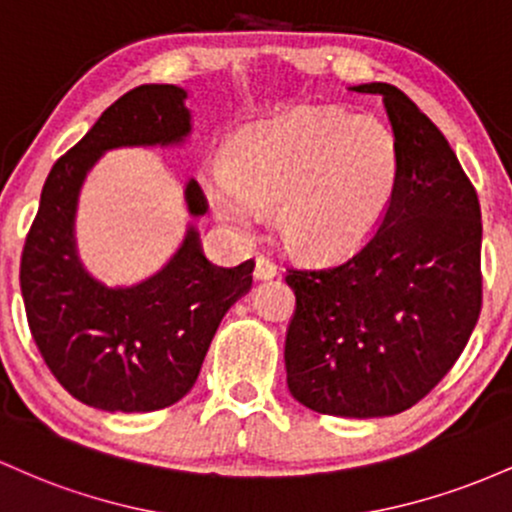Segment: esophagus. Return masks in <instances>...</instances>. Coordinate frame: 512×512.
Masks as SVG:
<instances>
[{
	"instance_id": "obj_1",
	"label": "esophagus",
	"mask_w": 512,
	"mask_h": 512,
	"mask_svg": "<svg viewBox=\"0 0 512 512\" xmlns=\"http://www.w3.org/2000/svg\"><path fill=\"white\" fill-rule=\"evenodd\" d=\"M254 275L256 280H268L278 275V266L266 256H256V266H254Z\"/></svg>"
}]
</instances>
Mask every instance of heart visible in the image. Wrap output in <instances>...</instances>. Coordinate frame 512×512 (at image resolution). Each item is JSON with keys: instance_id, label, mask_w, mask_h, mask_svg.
<instances>
[{"instance_id": "1", "label": "heart", "mask_w": 512, "mask_h": 512, "mask_svg": "<svg viewBox=\"0 0 512 512\" xmlns=\"http://www.w3.org/2000/svg\"><path fill=\"white\" fill-rule=\"evenodd\" d=\"M399 147L380 120L302 108L249 125L229 145V164L205 171L212 215L237 234L275 209L285 246L307 258L355 254L394 208Z\"/></svg>"}]
</instances>
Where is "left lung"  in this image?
<instances>
[{
    "label": "left lung",
    "mask_w": 512,
    "mask_h": 512,
    "mask_svg": "<svg viewBox=\"0 0 512 512\" xmlns=\"http://www.w3.org/2000/svg\"><path fill=\"white\" fill-rule=\"evenodd\" d=\"M380 94L401 181L380 232L348 261L287 271V389L317 413L394 416L457 363L481 312V208L450 142L401 89Z\"/></svg>",
    "instance_id": "8db88e82"
}]
</instances>
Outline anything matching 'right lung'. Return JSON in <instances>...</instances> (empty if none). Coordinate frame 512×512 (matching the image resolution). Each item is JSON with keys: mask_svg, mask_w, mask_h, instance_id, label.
<instances>
[{"mask_svg": "<svg viewBox=\"0 0 512 512\" xmlns=\"http://www.w3.org/2000/svg\"><path fill=\"white\" fill-rule=\"evenodd\" d=\"M186 99L181 86L142 84L108 106L50 169L21 254V295L45 365L74 399L101 411L145 413L183 399L222 317L254 280V261H208L193 225L162 271L137 285H103L79 258L74 220L86 174L108 149L186 142ZM183 198L193 217L205 215L198 181Z\"/></svg>", "mask_w": 512, "mask_h": 512, "instance_id": "add662e5", "label": "right lung"}]
</instances>
